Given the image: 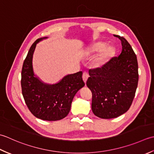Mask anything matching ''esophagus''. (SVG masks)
I'll return each mask as SVG.
<instances>
[{"label":"esophagus","mask_w":154,"mask_h":154,"mask_svg":"<svg viewBox=\"0 0 154 154\" xmlns=\"http://www.w3.org/2000/svg\"><path fill=\"white\" fill-rule=\"evenodd\" d=\"M88 78V73L86 72H84L83 73V75H82V79L85 83L86 82Z\"/></svg>","instance_id":"esophagus-1"}]
</instances>
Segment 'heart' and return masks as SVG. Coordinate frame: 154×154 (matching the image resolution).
<instances>
[{"instance_id":"heart-1","label":"heart","mask_w":154,"mask_h":154,"mask_svg":"<svg viewBox=\"0 0 154 154\" xmlns=\"http://www.w3.org/2000/svg\"><path fill=\"white\" fill-rule=\"evenodd\" d=\"M90 52L92 53L101 52L95 60L96 66L100 67L105 64L109 58L115 54V48L112 46H107V44L105 42H98L91 47Z\"/></svg>"}]
</instances>
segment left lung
I'll use <instances>...</instances> for the list:
<instances>
[{"instance_id": "left-lung-1", "label": "left lung", "mask_w": 154, "mask_h": 154, "mask_svg": "<svg viewBox=\"0 0 154 154\" xmlns=\"http://www.w3.org/2000/svg\"><path fill=\"white\" fill-rule=\"evenodd\" d=\"M122 51L103 65L89 70L86 85L92 91V109L100 118L111 119L126 112L131 105L138 83L136 55L124 37Z\"/></svg>"}]
</instances>
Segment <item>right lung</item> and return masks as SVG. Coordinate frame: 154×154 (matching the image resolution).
<instances>
[{
	"label": "right lung",
	"mask_w": 154,
	"mask_h": 154,
	"mask_svg": "<svg viewBox=\"0 0 154 154\" xmlns=\"http://www.w3.org/2000/svg\"><path fill=\"white\" fill-rule=\"evenodd\" d=\"M47 38L37 39L24 60L21 72L22 93L34 116L42 120L56 121L68 114L75 94L85 84L82 71L66 75L54 84L45 83L34 74L32 66L34 50L38 42Z\"/></svg>",
	"instance_id": "1"
}]
</instances>
